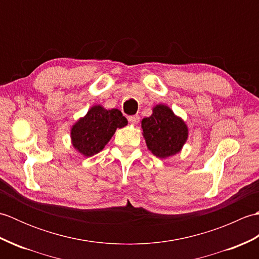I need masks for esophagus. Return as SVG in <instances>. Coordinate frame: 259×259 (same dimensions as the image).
Wrapping results in <instances>:
<instances>
[{
  "label": "esophagus",
  "mask_w": 259,
  "mask_h": 259,
  "mask_svg": "<svg viewBox=\"0 0 259 259\" xmlns=\"http://www.w3.org/2000/svg\"><path fill=\"white\" fill-rule=\"evenodd\" d=\"M128 120H129V122L131 123V124H137L139 122V120H140V117L138 114H135V115H130V117L128 118Z\"/></svg>",
  "instance_id": "1"
}]
</instances>
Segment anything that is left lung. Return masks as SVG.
Instances as JSON below:
<instances>
[{
  "instance_id": "8db88e82",
  "label": "left lung",
  "mask_w": 259,
  "mask_h": 259,
  "mask_svg": "<svg viewBox=\"0 0 259 259\" xmlns=\"http://www.w3.org/2000/svg\"><path fill=\"white\" fill-rule=\"evenodd\" d=\"M141 128L148 149L161 159L178 153L188 138L185 121L164 104H157L150 117L142 119Z\"/></svg>"
}]
</instances>
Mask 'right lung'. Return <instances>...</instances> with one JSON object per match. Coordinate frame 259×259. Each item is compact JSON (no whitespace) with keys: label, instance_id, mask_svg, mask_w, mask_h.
I'll return each instance as SVG.
<instances>
[{"label":"right lung","instance_id":"1","mask_svg":"<svg viewBox=\"0 0 259 259\" xmlns=\"http://www.w3.org/2000/svg\"><path fill=\"white\" fill-rule=\"evenodd\" d=\"M128 124L120 110H107L102 106H93L83 118H80L71 128L72 145L82 155L91 157L100 152L117 128Z\"/></svg>","mask_w":259,"mask_h":259}]
</instances>
